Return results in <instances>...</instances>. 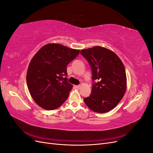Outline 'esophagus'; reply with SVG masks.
<instances>
[{
	"mask_svg": "<svg viewBox=\"0 0 153 153\" xmlns=\"http://www.w3.org/2000/svg\"><path fill=\"white\" fill-rule=\"evenodd\" d=\"M81 86L80 85H75V87L76 88V89H80V87Z\"/></svg>",
	"mask_w": 153,
	"mask_h": 153,
	"instance_id": "esophagus-1",
	"label": "esophagus"
}]
</instances>
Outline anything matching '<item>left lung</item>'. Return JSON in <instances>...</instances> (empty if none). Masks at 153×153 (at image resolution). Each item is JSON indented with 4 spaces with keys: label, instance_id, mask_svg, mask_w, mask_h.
<instances>
[{
    "label": "left lung",
    "instance_id": "left-lung-1",
    "mask_svg": "<svg viewBox=\"0 0 153 153\" xmlns=\"http://www.w3.org/2000/svg\"><path fill=\"white\" fill-rule=\"evenodd\" d=\"M80 53L90 64L93 80L91 94L84 98V102L95 112H108L117 105L126 90L124 64L114 52L100 46L82 50Z\"/></svg>",
    "mask_w": 153,
    "mask_h": 153
}]
</instances>
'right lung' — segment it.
I'll list each match as a JSON object with an SVG mask.
<instances>
[{"instance_id":"obj_1","label":"right lung","mask_w":153,"mask_h":153,"mask_svg":"<svg viewBox=\"0 0 153 153\" xmlns=\"http://www.w3.org/2000/svg\"><path fill=\"white\" fill-rule=\"evenodd\" d=\"M80 53L56 43L47 44L37 52L29 65L27 84L35 102L48 110L61 106L73 86L66 77L67 65Z\"/></svg>"}]
</instances>
